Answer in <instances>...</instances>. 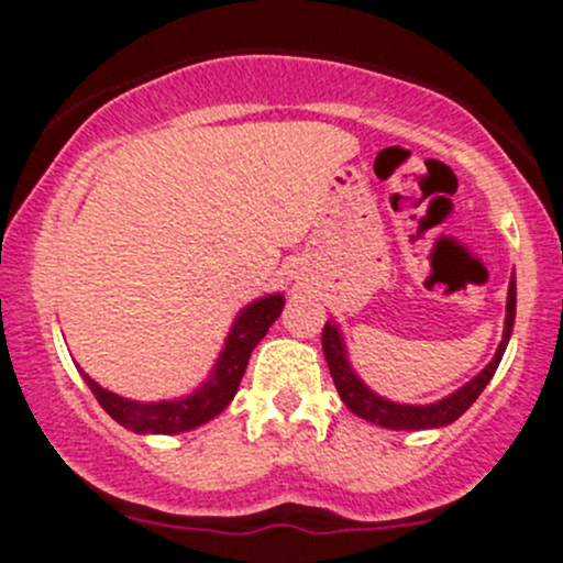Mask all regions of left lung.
I'll use <instances>...</instances> for the list:
<instances>
[{
    "mask_svg": "<svg viewBox=\"0 0 563 563\" xmlns=\"http://www.w3.org/2000/svg\"><path fill=\"white\" fill-rule=\"evenodd\" d=\"M515 305H518V291H515V275L509 280V294H507V318H504V338L498 343L496 356L490 360V365L479 373V376L471 378L465 387L452 391L450 397L439 402H430V406H406V402H391L387 397L376 395L373 389L365 387L356 371L349 362V351H345L343 334L334 327L332 321L323 323L321 332V345L323 356H327L329 373H332V382L338 387L340 400L356 413V417L367 419L373 424H382L389 430H430V428H444L452 424L457 417H463L471 406H474L476 397L482 395V389L490 384L493 373H496L498 362H501L504 351H507L509 338H512L515 327Z\"/></svg>",
    "mask_w": 563,
    "mask_h": 563,
    "instance_id": "left-lung-1",
    "label": "left lung"
}]
</instances>
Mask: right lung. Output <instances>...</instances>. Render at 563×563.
Here are the masks:
<instances>
[{"label":"right lung","instance_id":"add662e5","mask_svg":"<svg viewBox=\"0 0 563 563\" xmlns=\"http://www.w3.org/2000/svg\"><path fill=\"white\" fill-rule=\"evenodd\" d=\"M283 305H286V299L280 294H269V297L255 299L253 305H247L236 316L234 327H231L229 338H225V349L220 351L218 362H214L212 376L185 397L161 402L128 400V397H119L100 387L87 373H81V376L87 387L92 389V395L98 397L100 406L106 408L108 417L117 419L122 428L133 430V433H185V430H192L214 419L234 400L242 376H245L250 354L261 343V338L269 332L277 316L283 313Z\"/></svg>","mask_w":563,"mask_h":563}]
</instances>
